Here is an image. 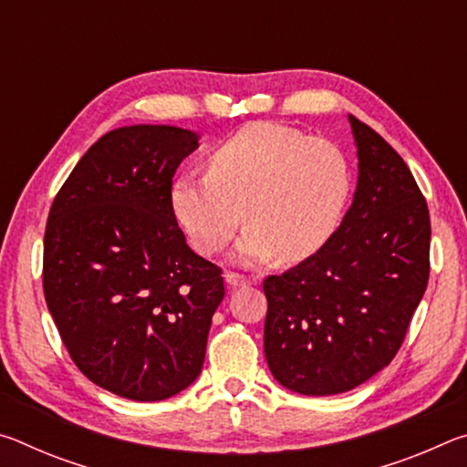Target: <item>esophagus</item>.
Masks as SVG:
<instances>
[{
	"label": "esophagus",
	"instance_id": "esophagus-1",
	"mask_svg": "<svg viewBox=\"0 0 467 467\" xmlns=\"http://www.w3.org/2000/svg\"><path fill=\"white\" fill-rule=\"evenodd\" d=\"M224 280L228 284V288H241V286H247L253 280L247 278V275L243 274H234V272H226L224 274Z\"/></svg>",
	"mask_w": 467,
	"mask_h": 467
}]
</instances>
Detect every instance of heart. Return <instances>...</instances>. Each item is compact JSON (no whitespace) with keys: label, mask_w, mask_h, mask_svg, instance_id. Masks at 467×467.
I'll list each match as a JSON object with an SVG mask.
<instances>
[{"label":"heart","mask_w":467,"mask_h":467,"mask_svg":"<svg viewBox=\"0 0 467 467\" xmlns=\"http://www.w3.org/2000/svg\"><path fill=\"white\" fill-rule=\"evenodd\" d=\"M352 193L344 150L275 121L243 125L208 154L205 175H181L171 205L189 239L216 255L249 224L236 249L243 264L278 255L303 262L326 247Z\"/></svg>","instance_id":"b5f03b06"}]
</instances>
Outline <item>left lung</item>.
Wrapping results in <instances>:
<instances>
[{
	"instance_id": "left-lung-1",
	"label": "left lung",
	"mask_w": 467,
	"mask_h": 467,
	"mask_svg": "<svg viewBox=\"0 0 467 467\" xmlns=\"http://www.w3.org/2000/svg\"><path fill=\"white\" fill-rule=\"evenodd\" d=\"M358 183L326 247L264 292L265 360L303 395L350 391L398 354L431 272V216L395 150L357 117Z\"/></svg>"
}]
</instances>
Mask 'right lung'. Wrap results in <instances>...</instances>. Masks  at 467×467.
Segmentation results:
<instances>
[{
    "instance_id": "1",
    "label": "right lung",
    "mask_w": 467,
    "mask_h": 467,
    "mask_svg": "<svg viewBox=\"0 0 467 467\" xmlns=\"http://www.w3.org/2000/svg\"><path fill=\"white\" fill-rule=\"evenodd\" d=\"M200 136L130 125L88 148L55 195L43 290L76 367L133 401L183 391L202 373L223 270L189 249L171 205Z\"/></svg>"
}]
</instances>
